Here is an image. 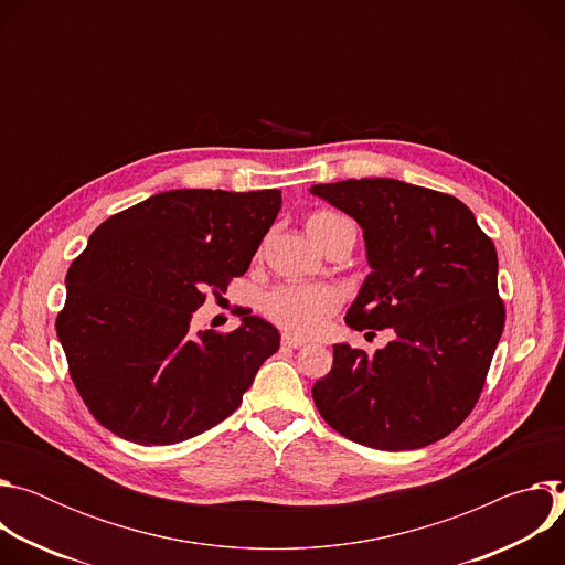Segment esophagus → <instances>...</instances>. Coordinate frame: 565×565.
<instances>
[{
  "label": "esophagus",
  "mask_w": 565,
  "mask_h": 565,
  "mask_svg": "<svg viewBox=\"0 0 565 565\" xmlns=\"http://www.w3.org/2000/svg\"><path fill=\"white\" fill-rule=\"evenodd\" d=\"M281 344H284V347H288V349H301V347H306V342H303V340H297V338H290V335H284Z\"/></svg>",
  "instance_id": "34e87169"
}]
</instances>
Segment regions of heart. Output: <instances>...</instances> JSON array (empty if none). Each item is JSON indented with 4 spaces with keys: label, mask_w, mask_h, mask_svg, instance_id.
Returning <instances> with one entry per match:
<instances>
[{
    "label": "heart",
    "mask_w": 565,
    "mask_h": 565,
    "mask_svg": "<svg viewBox=\"0 0 565 565\" xmlns=\"http://www.w3.org/2000/svg\"><path fill=\"white\" fill-rule=\"evenodd\" d=\"M351 223L335 212H315L306 227L321 248ZM342 292L333 286L281 284L266 292L264 312L281 331L295 338H312L324 331L331 315L340 308Z\"/></svg>",
    "instance_id": "obj_1"
}]
</instances>
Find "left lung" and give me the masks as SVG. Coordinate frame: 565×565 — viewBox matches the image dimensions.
Here are the masks:
<instances>
[{
  "label": "left lung",
  "instance_id": "1",
  "mask_svg": "<svg viewBox=\"0 0 565 565\" xmlns=\"http://www.w3.org/2000/svg\"><path fill=\"white\" fill-rule=\"evenodd\" d=\"M353 216L371 266L347 324L393 329L373 355L333 347L315 405L344 438L384 451L420 449L473 409L505 327L499 257L456 196L395 179L312 185Z\"/></svg>",
  "mask_w": 565,
  "mask_h": 565
}]
</instances>
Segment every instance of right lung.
<instances>
[{
    "mask_svg": "<svg viewBox=\"0 0 565 565\" xmlns=\"http://www.w3.org/2000/svg\"><path fill=\"white\" fill-rule=\"evenodd\" d=\"M281 207L279 190H170L89 236L66 273L55 331L71 380L94 418L151 447L225 420L279 349L266 319L232 333H190L205 292L244 275Z\"/></svg>",
    "mask_w": 565,
    "mask_h": 565,
    "instance_id": "right-lung-1",
    "label": "right lung"
}]
</instances>
